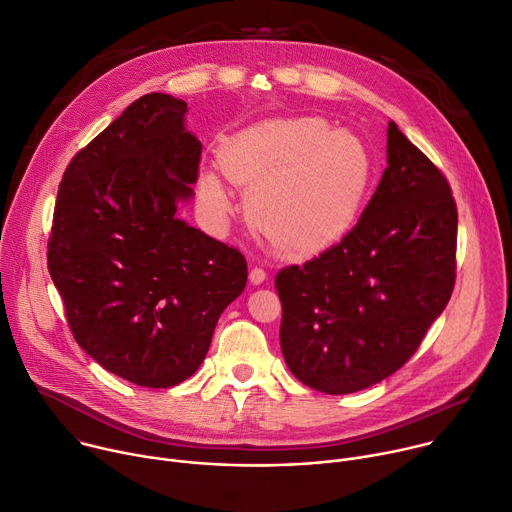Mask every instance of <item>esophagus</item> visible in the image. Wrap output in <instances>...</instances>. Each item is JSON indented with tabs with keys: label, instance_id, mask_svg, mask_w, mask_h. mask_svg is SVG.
<instances>
[{
	"label": "esophagus",
	"instance_id": "34e87169",
	"mask_svg": "<svg viewBox=\"0 0 512 512\" xmlns=\"http://www.w3.org/2000/svg\"><path fill=\"white\" fill-rule=\"evenodd\" d=\"M249 280H251V284L259 286V284H263V282L267 280V271H265L261 265H255V267L251 269V273H249Z\"/></svg>",
	"mask_w": 512,
	"mask_h": 512
}]
</instances>
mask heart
Listing matches in <instances>:
<instances>
[{
	"label": "heart",
	"mask_w": 512,
	"mask_h": 512,
	"mask_svg": "<svg viewBox=\"0 0 512 512\" xmlns=\"http://www.w3.org/2000/svg\"><path fill=\"white\" fill-rule=\"evenodd\" d=\"M220 169L249 192L251 224L286 253L333 245L355 218L371 179L365 145L316 116L257 122L220 151ZM200 196L222 218L228 198L218 175L200 181Z\"/></svg>",
	"instance_id": "obj_1"
}]
</instances>
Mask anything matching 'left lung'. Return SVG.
<instances>
[{"label":"left lung","mask_w":512,"mask_h":512,"mask_svg":"<svg viewBox=\"0 0 512 512\" xmlns=\"http://www.w3.org/2000/svg\"><path fill=\"white\" fill-rule=\"evenodd\" d=\"M457 206L441 169L388 124V167L341 243L277 271L280 343L312 390L351 394L400 369L455 286Z\"/></svg>","instance_id":"1"}]
</instances>
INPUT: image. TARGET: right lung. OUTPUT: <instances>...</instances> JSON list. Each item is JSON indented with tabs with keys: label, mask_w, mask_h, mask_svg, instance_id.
Segmentation results:
<instances>
[{
	"label": "right lung",
	"mask_w": 512,
	"mask_h": 512,
	"mask_svg": "<svg viewBox=\"0 0 512 512\" xmlns=\"http://www.w3.org/2000/svg\"><path fill=\"white\" fill-rule=\"evenodd\" d=\"M188 104L147 94L67 165L46 263L77 345L112 374L171 388L196 374L247 261L177 218L202 145Z\"/></svg>",
	"instance_id": "1"
}]
</instances>
